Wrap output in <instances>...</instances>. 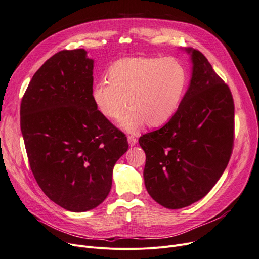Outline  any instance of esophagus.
Instances as JSON below:
<instances>
[{
  "label": "esophagus",
  "instance_id": "esophagus-1",
  "mask_svg": "<svg viewBox=\"0 0 259 259\" xmlns=\"http://www.w3.org/2000/svg\"><path fill=\"white\" fill-rule=\"evenodd\" d=\"M127 141H128V144H130V146H134L135 144L137 143V139L135 138L134 136H128V137H127Z\"/></svg>",
  "mask_w": 259,
  "mask_h": 259
}]
</instances>
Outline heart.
I'll list each match as a JSON object with an SVG mask.
<instances>
[{
    "mask_svg": "<svg viewBox=\"0 0 259 259\" xmlns=\"http://www.w3.org/2000/svg\"><path fill=\"white\" fill-rule=\"evenodd\" d=\"M187 85V69L175 58H124L110 66L106 82L94 86L92 98L108 120H117L126 104L120 126L136 133L144 124L158 127L173 118Z\"/></svg>",
    "mask_w": 259,
    "mask_h": 259,
    "instance_id": "heart-1",
    "label": "heart"
}]
</instances>
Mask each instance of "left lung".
I'll return each mask as SVG.
<instances>
[{"label":"left lung","mask_w":259,"mask_h":259,"mask_svg":"<svg viewBox=\"0 0 259 259\" xmlns=\"http://www.w3.org/2000/svg\"><path fill=\"white\" fill-rule=\"evenodd\" d=\"M193 62L189 89L165 125L142 135L145 188L167 208H181L212 190L234 146V100L207 59L188 48Z\"/></svg>","instance_id":"left-lung-1"}]
</instances>
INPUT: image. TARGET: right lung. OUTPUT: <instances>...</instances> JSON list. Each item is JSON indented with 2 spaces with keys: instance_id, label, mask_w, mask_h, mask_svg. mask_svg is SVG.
<instances>
[{
  "instance_id": "obj_1",
  "label": "right lung",
  "mask_w": 259,
  "mask_h": 259,
  "mask_svg": "<svg viewBox=\"0 0 259 259\" xmlns=\"http://www.w3.org/2000/svg\"><path fill=\"white\" fill-rule=\"evenodd\" d=\"M94 61L84 49L61 51L36 70L21 101V131L34 179L49 199L71 212L104 201L124 133L97 109Z\"/></svg>"
}]
</instances>
